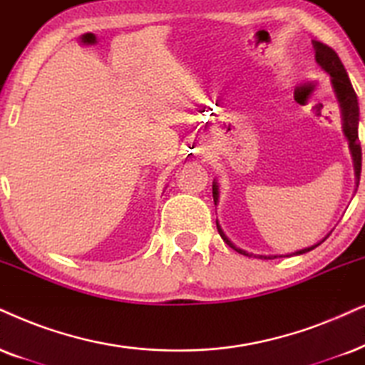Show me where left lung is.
Here are the masks:
<instances>
[{"label": "left lung", "instance_id": "8db88e82", "mask_svg": "<svg viewBox=\"0 0 365 365\" xmlns=\"http://www.w3.org/2000/svg\"><path fill=\"white\" fill-rule=\"evenodd\" d=\"M313 48H315L317 63L322 67V71L327 72L331 77V86H334L336 101H339V106H340V113H342L344 135L347 138L350 153H352L355 178H357V187H359V180H361V170H362V150H361V143H359V129H357L359 128L357 94H355L352 84H350L347 71H345L342 60L339 58V55L335 53V50L330 48L329 45L322 43V41H317V40H313ZM212 195H214V202L219 200V187H217V182H214V185H212ZM217 230H219L220 237L224 239V242H227L230 247L236 249V251L241 252V255L249 256L246 251L236 247L229 241V237L225 236L224 230L220 229L219 222H217ZM325 239H322V241L315 244V246L299 249V251L293 252V255H305V252L312 251V249H315L317 246H320ZM286 256H292V255H286ZM261 257H264V259H274V257L278 256H261Z\"/></svg>", "mask_w": 365, "mask_h": 365}]
</instances>
